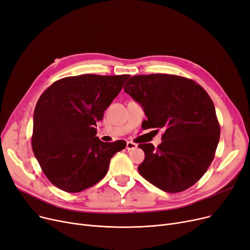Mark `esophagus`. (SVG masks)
I'll return each mask as SVG.
<instances>
[{
	"mask_svg": "<svg viewBox=\"0 0 250 250\" xmlns=\"http://www.w3.org/2000/svg\"><path fill=\"white\" fill-rule=\"evenodd\" d=\"M137 144H135V143H133V142H127L126 143V149L129 151V150H134V149H136L137 148Z\"/></svg>",
	"mask_w": 250,
	"mask_h": 250,
	"instance_id": "34e87169",
	"label": "esophagus"
}]
</instances>
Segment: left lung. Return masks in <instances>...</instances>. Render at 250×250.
I'll list each match as a JSON object with an SVG mask.
<instances>
[{"label": "left lung", "instance_id": "left-lung-1", "mask_svg": "<svg viewBox=\"0 0 250 250\" xmlns=\"http://www.w3.org/2000/svg\"><path fill=\"white\" fill-rule=\"evenodd\" d=\"M125 92L142 105V127L164 129L156 148L140 144L145 153L138 167L152 185L168 193L185 191L199 181L213 160L221 128L212 100L193 80L173 74L135 75Z\"/></svg>", "mask_w": 250, "mask_h": 250}]
</instances>
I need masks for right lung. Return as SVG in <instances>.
I'll use <instances>...</instances> for the list:
<instances>
[{
  "instance_id": "add662e5",
  "label": "right lung",
  "mask_w": 250,
  "mask_h": 250,
  "mask_svg": "<svg viewBox=\"0 0 250 250\" xmlns=\"http://www.w3.org/2000/svg\"><path fill=\"white\" fill-rule=\"evenodd\" d=\"M128 74H83L61 79L42 93L34 113L31 146L48 180L69 193L88 189L107 173L125 141L104 143L96 123L121 92Z\"/></svg>"
}]
</instances>
